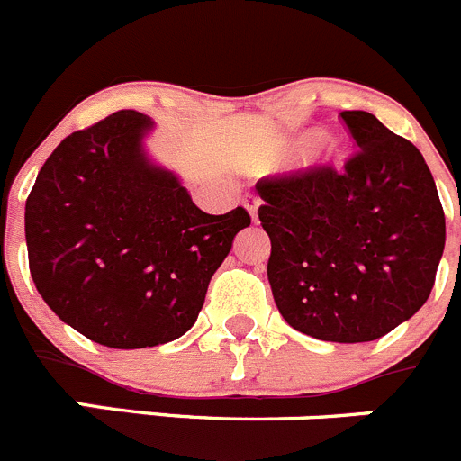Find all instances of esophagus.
<instances>
[{
    "mask_svg": "<svg viewBox=\"0 0 461 461\" xmlns=\"http://www.w3.org/2000/svg\"><path fill=\"white\" fill-rule=\"evenodd\" d=\"M243 206H245V209H248V213H250L252 221H255V222L259 221V216H257V211H259V197H255V195H245Z\"/></svg>",
    "mask_w": 461,
    "mask_h": 461,
    "instance_id": "34e87169",
    "label": "esophagus"
}]
</instances>
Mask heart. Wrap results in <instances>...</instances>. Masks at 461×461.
Listing matches in <instances>:
<instances>
[{
  "mask_svg": "<svg viewBox=\"0 0 461 461\" xmlns=\"http://www.w3.org/2000/svg\"><path fill=\"white\" fill-rule=\"evenodd\" d=\"M322 140H325V133L313 131V133H307V136H303V139H298V143H295V148H298V149H313V148H321Z\"/></svg>",
  "mask_w": 461,
  "mask_h": 461,
  "instance_id": "heart-1",
  "label": "heart"
}]
</instances>
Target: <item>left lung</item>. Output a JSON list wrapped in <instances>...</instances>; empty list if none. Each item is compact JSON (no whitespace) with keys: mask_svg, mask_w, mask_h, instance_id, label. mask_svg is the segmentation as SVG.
Here are the masks:
<instances>
[{"mask_svg":"<svg viewBox=\"0 0 461 461\" xmlns=\"http://www.w3.org/2000/svg\"><path fill=\"white\" fill-rule=\"evenodd\" d=\"M359 152L257 184L270 236L268 282L284 321L321 341L364 343L429 298L446 245L432 172L410 140L368 111H343Z\"/></svg>","mask_w":461,"mask_h":461,"instance_id":"obj_1","label":"left lung"}]
</instances>
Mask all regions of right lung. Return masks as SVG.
Here are the masks:
<instances>
[{
  "label": "right lung",
  "mask_w": 461,
  "mask_h": 461,
  "mask_svg": "<svg viewBox=\"0 0 461 461\" xmlns=\"http://www.w3.org/2000/svg\"><path fill=\"white\" fill-rule=\"evenodd\" d=\"M154 120L118 111L70 133L38 172L24 206L29 270L47 307L90 341L136 350L195 325L243 206L197 209L177 172L152 161Z\"/></svg>",
  "instance_id": "obj_1"
}]
</instances>
